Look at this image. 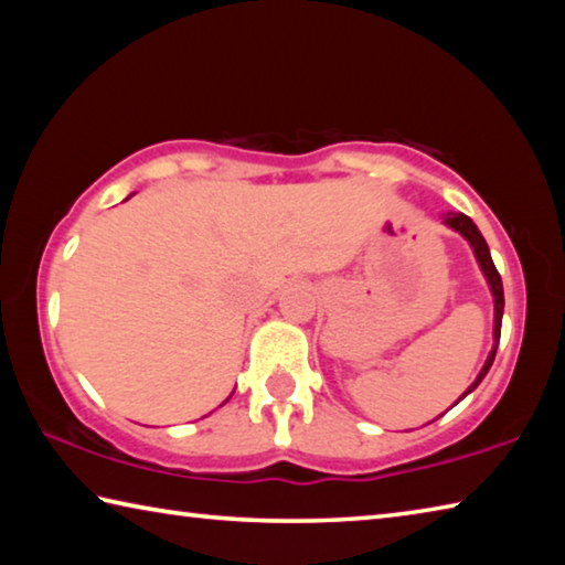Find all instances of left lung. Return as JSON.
<instances>
[{"instance_id":"left-lung-1","label":"left lung","mask_w":565,"mask_h":565,"mask_svg":"<svg viewBox=\"0 0 565 565\" xmlns=\"http://www.w3.org/2000/svg\"><path fill=\"white\" fill-rule=\"evenodd\" d=\"M446 224L451 226V228H456V232L461 234V236H466L468 244L473 246V254H476L478 264H481V271L486 274V279H489V286H491V291H493V306H495V319H493V339H495V343H493V349H491V353H489V359H486V363H483L481 374L476 376L473 384L468 386V391H466V394H471V391H473L478 384H481L483 376L489 374L491 363H493V359H495V349H499V341H501V319H503V284H501L499 269H495V266H493L489 244H486V238L481 236V232H478V226L471 222V218H468L466 214H446ZM466 394H463V396H466ZM463 396H461V398H463ZM461 398H458V401H461Z\"/></svg>"}]
</instances>
